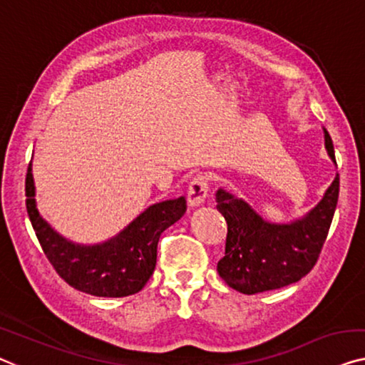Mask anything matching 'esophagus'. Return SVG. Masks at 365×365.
Instances as JSON below:
<instances>
[{
    "label": "esophagus",
    "instance_id": "1",
    "mask_svg": "<svg viewBox=\"0 0 365 365\" xmlns=\"http://www.w3.org/2000/svg\"><path fill=\"white\" fill-rule=\"evenodd\" d=\"M206 197H208V178L197 175L188 185V205L192 208L203 205Z\"/></svg>",
    "mask_w": 365,
    "mask_h": 365
}]
</instances>
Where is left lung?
<instances>
[{
    "label": "left lung",
    "instance_id": "1",
    "mask_svg": "<svg viewBox=\"0 0 365 365\" xmlns=\"http://www.w3.org/2000/svg\"><path fill=\"white\" fill-rule=\"evenodd\" d=\"M324 130V145L336 164L333 140ZM339 197V175L323 200L287 225L265 221L251 205L226 190L216 192V208L227 222L225 257L217 274L235 290L255 295L302 280L314 267L328 236Z\"/></svg>",
    "mask_w": 365,
    "mask_h": 365
}]
</instances>
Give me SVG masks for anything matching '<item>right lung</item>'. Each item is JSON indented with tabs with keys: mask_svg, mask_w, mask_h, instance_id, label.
Wrapping results in <instances>:
<instances>
[{
	"mask_svg": "<svg viewBox=\"0 0 365 365\" xmlns=\"http://www.w3.org/2000/svg\"><path fill=\"white\" fill-rule=\"evenodd\" d=\"M26 208L48 262L70 287L95 297L134 295L148 284L157 262V244L168 226L187 211L185 197L149 206L108 241L93 246L75 244L43 220L36 208L32 162L26 175Z\"/></svg>",
	"mask_w": 365,
	"mask_h": 365,
	"instance_id": "right-lung-1",
	"label": "right lung"
}]
</instances>
